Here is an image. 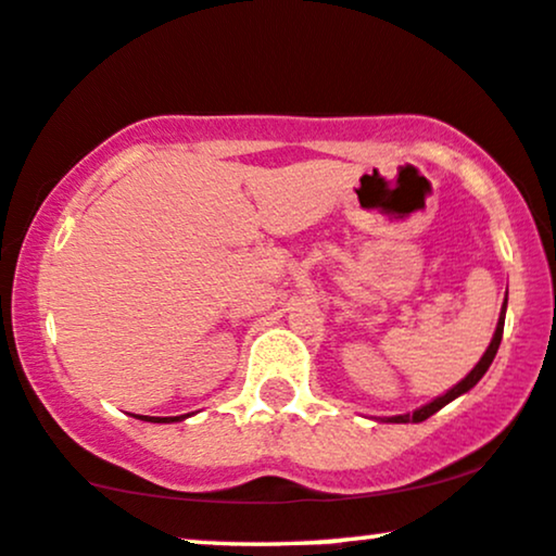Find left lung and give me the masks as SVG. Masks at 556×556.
Listing matches in <instances>:
<instances>
[{"label": "left lung", "instance_id": "8db88e82", "mask_svg": "<svg viewBox=\"0 0 556 556\" xmlns=\"http://www.w3.org/2000/svg\"><path fill=\"white\" fill-rule=\"evenodd\" d=\"M506 298H508V292H506ZM506 302H508V300H506ZM506 302H503L498 325H495V336H493V340H491V345H488V351L483 353V358L478 361V366L472 368V371H470L468 376H465V379H463L460 383H457V387L450 389L445 396H438V399H434V402H429L427 406H421V409H417L414 414H402V417H391L389 421H396V425H406V421H425V419L432 417L434 412H440L442 406L450 404V402H453V399H457L460 394H465V391H470L480 379H483V374L488 371V366L493 364L495 353H498V345H501V338H503V323H506Z\"/></svg>", "mask_w": 556, "mask_h": 556}]
</instances>
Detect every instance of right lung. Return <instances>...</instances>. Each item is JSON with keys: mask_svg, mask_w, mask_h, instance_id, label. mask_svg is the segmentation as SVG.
<instances>
[{"mask_svg": "<svg viewBox=\"0 0 556 556\" xmlns=\"http://www.w3.org/2000/svg\"><path fill=\"white\" fill-rule=\"evenodd\" d=\"M177 419H182V417H165V419H147V421H177Z\"/></svg>", "mask_w": 556, "mask_h": 556, "instance_id": "1", "label": "right lung"}]
</instances>
